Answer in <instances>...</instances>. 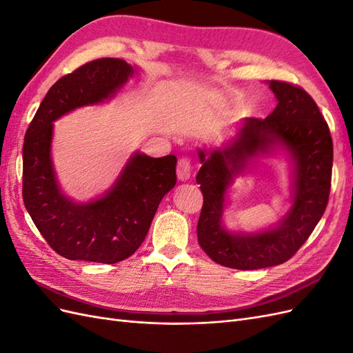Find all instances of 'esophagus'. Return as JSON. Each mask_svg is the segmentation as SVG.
Segmentation results:
<instances>
[{"instance_id": "esophagus-1", "label": "esophagus", "mask_w": 353, "mask_h": 353, "mask_svg": "<svg viewBox=\"0 0 353 353\" xmlns=\"http://www.w3.org/2000/svg\"><path fill=\"white\" fill-rule=\"evenodd\" d=\"M176 176L179 181H187L191 176V163L190 160L183 157L179 159L178 166H176Z\"/></svg>"}]
</instances>
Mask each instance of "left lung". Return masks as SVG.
Wrapping results in <instances>:
<instances>
[{
  "mask_svg": "<svg viewBox=\"0 0 353 353\" xmlns=\"http://www.w3.org/2000/svg\"><path fill=\"white\" fill-rule=\"evenodd\" d=\"M276 105L265 119L244 117L221 147L197 148L196 176L203 194L197 222L200 248L234 270H261L288 261L324 215L331 185L333 141L311 95L292 83L268 81ZM281 151L291 165V206L275 224L256 232L228 230L225 210L233 179L258 157Z\"/></svg>",
  "mask_w": 353,
  "mask_h": 353,
  "instance_id": "1",
  "label": "left lung"
}]
</instances>
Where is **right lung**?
I'll use <instances>...</instances> for the list:
<instances>
[{
  "mask_svg": "<svg viewBox=\"0 0 353 353\" xmlns=\"http://www.w3.org/2000/svg\"><path fill=\"white\" fill-rule=\"evenodd\" d=\"M138 73L121 59H99L59 79L32 119L23 143V201L41 236L63 258L121 262L140 248L159 203L176 184V157L140 150L109 190L78 201L61 190L52 163L54 122L73 110L113 100Z\"/></svg>",
  "mask_w": 353,
  "mask_h": 353,
  "instance_id": "obj_1",
  "label": "right lung"
}]
</instances>
